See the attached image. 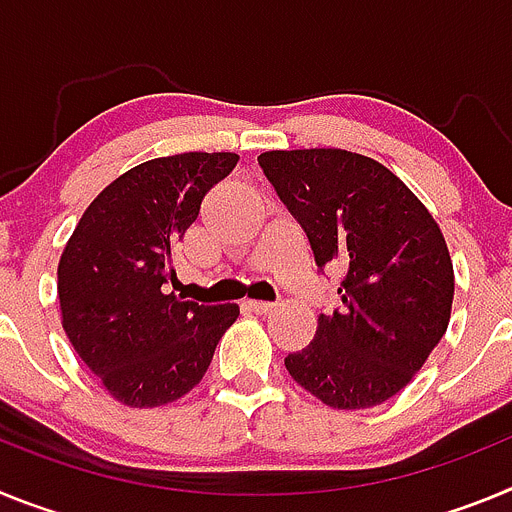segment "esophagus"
<instances>
[{
    "mask_svg": "<svg viewBox=\"0 0 512 512\" xmlns=\"http://www.w3.org/2000/svg\"><path fill=\"white\" fill-rule=\"evenodd\" d=\"M243 305H246L248 310L259 312V315H266V312L274 310V305H271V302H261V300H246Z\"/></svg>",
    "mask_w": 512,
    "mask_h": 512,
    "instance_id": "esophagus-1",
    "label": "esophagus"
}]
</instances>
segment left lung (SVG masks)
Returning <instances> with one entry per match:
<instances>
[{
  "instance_id": "1",
  "label": "left lung",
  "mask_w": 512,
  "mask_h": 512,
  "mask_svg": "<svg viewBox=\"0 0 512 512\" xmlns=\"http://www.w3.org/2000/svg\"><path fill=\"white\" fill-rule=\"evenodd\" d=\"M259 166L305 230L315 266L338 261L341 305L284 359L310 395L372 408L415 377L449 328L454 266L423 202L374 158L341 148L266 151Z\"/></svg>"
}]
</instances>
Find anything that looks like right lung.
Wrapping results in <instances>:
<instances>
[{
    "mask_svg": "<svg viewBox=\"0 0 512 512\" xmlns=\"http://www.w3.org/2000/svg\"><path fill=\"white\" fill-rule=\"evenodd\" d=\"M235 153H176L125 171L87 207L58 264L63 330L115 400L158 408L200 384L238 305L164 292L171 248Z\"/></svg>",
    "mask_w": 512,
    "mask_h": 512,
    "instance_id": "obj_1",
    "label": "right lung"
}]
</instances>
